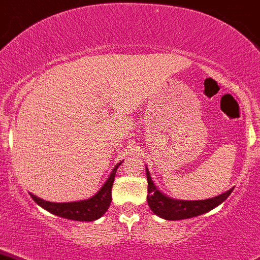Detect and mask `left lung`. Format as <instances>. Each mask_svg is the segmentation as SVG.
Returning a JSON list of instances; mask_svg holds the SVG:
<instances>
[{
    "instance_id": "1",
    "label": "left lung",
    "mask_w": 260,
    "mask_h": 260,
    "mask_svg": "<svg viewBox=\"0 0 260 260\" xmlns=\"http://www.w3.org/2000/svg\"><path fill=\"white\" fill-rule=\"evenodd\" d=\"M146 178H148V204L150 209L152 210V213L167 220H181V219L192 218V216L207 213L221 204L233 191V189H230L224 194L207 200H194V202L175 200L156 189V186L152 183L148 168H146Z\"/></svg>"
}]
</instances>
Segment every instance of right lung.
Listing matches in <instances>:
<instances>
[{"label":"right lung","instance_id":"right-lung-1","mask_svg":"<svg viewBox=\"0 0 260 260\" xmlns=\"http://www.w3.org/2000/svg\"><path fill=\"white\" fill-rule=\"evenodd\" d=\"M121 164V162H120ZM120 164H117L114 168L112 173L104 184L103 188L99 190L98 194L93 195L92 198L82 202H74V203H51L42 200L40 198L31 195L32 199L37 203L41 208L46 209L50 213L55 215L61 216V218L71 219V220H81V221H92L99 219L105 214V211L109 209L111 203V188L114 184L115 174Z\"/></svg>","mask_w":260,"mask_h":260}]
</instances>
